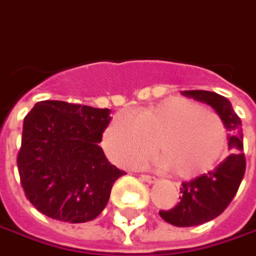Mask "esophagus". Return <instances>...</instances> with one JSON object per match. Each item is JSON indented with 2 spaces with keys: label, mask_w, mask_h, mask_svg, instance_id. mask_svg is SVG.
<instances>
[{
  "label": "esophagus",
  "mask_w": 256,
  "mask_h": 256,
  "mask_svg": "<svg viewBox=\"0 0 256 256\" xmlns=\"http://www.w3.org/2000/svg\"><path fill=\"white\" fill-rule=\"evenodd\" d=\"M140 178H142L144 182H146V183H154V182L156 180L154 176H150V174H142L140 176Z\"/></svg>",
  "instance_id": "obj_1"
}]
</instances>
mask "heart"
<instances>
[{"instance_id": "b5f03b06", "label": "heart", "mask_w": 256, "mask_h": 256, "mask_svg": "<svg viewBox=\"0 0 256 256\" xmlns=\"http://www.w3.org/2000/svg\"><path fill=\"white\" fill-rule=\"evenodd\" d=\"M228 130L217 112L183 96L117 112L104 132V148L118 166L134 167L152 152L180 178L211 172L227 148Z\"/></svg>"}]
</instances>
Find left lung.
Masks as SVG:
<instances>
[{
	"label": "left lung",
	"mask_w": 256,
	"mask_h": 256,
	"mask_svg": "<svg viewBox=\"0 0 256 256\" xmlns=\"http://www.w3.org/2000/svg\"><path fill=\"white\" fill-rule=\"evenodd\" d=\"M182 95L211 105L221 116L230 133V154L214 170L182 183L180 202L172 210L160 211L161 218L173 226L192 227L214 220L228 206L242 183L246 158L242 122L227 98L210 90H183Z\"/></svg>",
	"instance_id": "1"
}]
</instances>
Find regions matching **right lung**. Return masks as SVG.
I'll return each instance as SVG.
<instances>
[{
	"label": "right lung",
	"mask_w": 256,
	"mask_h": 256,
	"mask_svg": "<svg viewBox=\"0 0 256 256\" xmlns=\"http://www.w3.org/2000/svg\"><path fill=\"white\" fill-rule=\"evenodd\" d=\"M110 112L40 101L24 117L17 167L24 195L39 212L66 222H86L102 212L114 182L126 174L100 146Z\"/></svg>",
	"instance_id": "right-lung-1"
}]
</instances>
